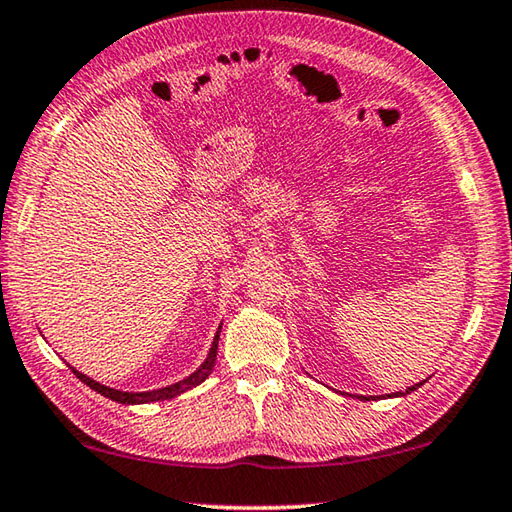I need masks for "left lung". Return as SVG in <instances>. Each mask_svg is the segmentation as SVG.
Instances as JSON below:
<instances>
[{
  "label": "left lung",
  "mask_w": 512,
  "mask_h": 512,
  "mask_svg": "<svg viewBox=\"0 0 512 512\" xmlns=\"http://www.w3.org/2000/svg\"><path fill=\"white\" fill-rule=\"evenodd\" d=\"M419 385H421V383H414V385H412V388H408L406 392H412V390H417V388H419ZM399 394H401V392H399ZM363 399H365V397H363Z\"/></svg>",
  "instance_id": "left-lung-1"
}]
</instances>
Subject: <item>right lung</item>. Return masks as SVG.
<instances>
[{"label":"right lung","mask_w":512,"mask_h":512,"mask_svg":"<svg viewBox=\"0 0 512 512\" xmlns=\"http://www.w3.org/2000/svg\"><path fill=\"white\" fill-rule=\"evenodd\" d=\"M220 327H223V325H220ZM220 327H218V332H216V336H214V343H211V350H209V354H207L205 363H202L200 368H198L194 374L187 376V379H182V381L173 383V385H167V388L151 390V392H120V390L106 388V385H102V383H98V381L89 379V376L82 374V372H77L75 368H71V370H73V374L77 376V379H80L82 383L89 385L91 390L100 392L102 397L111 399V401H118V403H151V401H165V399H173V397H178V394H182V392H187V390H191V388H196V385L205 381L207 376L211 374V370H214V365H216V354H218V336H220Z\"/></svg>","instance_id":"obj_1"}]
</instances>
